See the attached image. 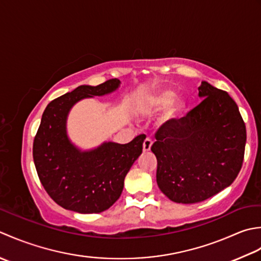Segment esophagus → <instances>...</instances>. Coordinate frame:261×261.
<instances>
[{
  "mask_svg": "<svg viewBox=\"0 0 261 261\" xmlns=\"http://www.w3.org/2000/svg\"><path fill=\"white\" fill-rule=\"evenodd\" d=\"M152 144H153L152 138H150V137H146V138H145V141H144V143H143V150H144L145 152L150 151V150H151V146H152Z\"/></svg>",
  "mask_w": 261,
  "mask_h": 261,
  "instance_id": "1",
  "label": "esophagus"
}]
</instances>
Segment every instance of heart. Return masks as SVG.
Returning <instances> with one entry per match:
<instances>
[{"label":"heart","mask_w":261,"mask_h":261,"mask_svg":"<svg viewBox=\"0 0 261 261\" xmlns=\"http://www.w3.org/2000/svg\"><path fill=\"white\" fill-rule=\"evenodd\" d=\"M173 92L170 90L159 91L150 100V107L153 110H160L164 107L163 117L166 120L173 119L184 109V101L180 98H173Z\"/></svg>","instance_id":"heart-1"}]
</instances>
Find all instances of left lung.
Segmentation results:
<instances>
[{
    "instance_id": "1",
    "label": "left lung",
    "mask_w": 261,
    "mask_h": 261,
    "mask_svg": "<svg viewBox=\"0 0 261 261\" xmlns=\"http://www.w3.org/2000/svg\"><path fill=\"white\" fill-rule=\"evenodd\" d=\"M198 91L201 102L164 123L151 147L159 188L174 203H199L228 187L244 158L247 132L236 101L207 82Z\"/></svg>"
}]
</instances>
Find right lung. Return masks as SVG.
<instances>
[{"mask_svg": "<svg viewBox=\"0 0 261 261\" xmlns=\"http://www.w3.org/2000/svg\"><path fill=\"white\" fill-rule=\"evenodd\" d=\"M111 79L97 87L81 86L48 103L34 140L33 155L41 185L63 208L82 214L108 210L120 197L124 180L143 150L145 135L127 144L107 142L91 151L74 146L66 134V119L77 101L118 89Z\"/></svg>", "mask_w": 261, "mask_h": 261, "instance_id": "1", "label": "right lung"}]
</instances>
